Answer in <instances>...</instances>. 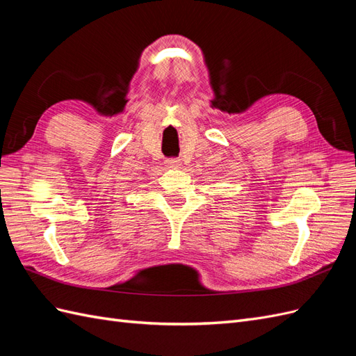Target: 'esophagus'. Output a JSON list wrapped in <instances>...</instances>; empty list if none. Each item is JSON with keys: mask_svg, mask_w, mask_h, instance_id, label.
Wrapping results in <instances>:
<instances>
[{"mask_svg": "<svg viewBox=\"0 0 356 356\" xmlns=\"http://www.w3.org/2000/svg\"><path fill=\"white\" fill-rule=\"evenodd\" d=\"M166 166L168 168H179L181 166V161H179V159H177V157H170V159H168L166 161Z\"/></svg>", "mask_w": 356, "mask_h": 356, "instance_id": "1", "label": "esophagus"}]
</instances>
